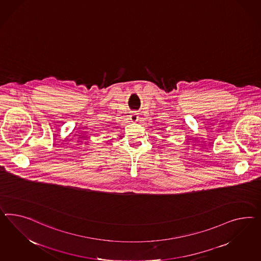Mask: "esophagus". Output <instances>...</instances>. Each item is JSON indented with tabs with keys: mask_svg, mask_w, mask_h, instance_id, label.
I'll return each instance as SVG.
<instances>
[{
	"mask_svg": "<svg viewBox=\"0 0 261 261\" xmlns=\"http://www.w3.org/2000/svg\"><path fill=\"white\" fill-rule=\"evenodd\" d=\"M138 118H139V116L137 113H132L130 116V120H132L133 122H136L138 120Z\"/></svg>",
	"mask_w": 261,
	"mask_h": 261,
	"instance_id": "esophagus-1",
	"label": "esophagus"
}]
</instances>
